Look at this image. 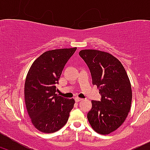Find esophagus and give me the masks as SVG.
<instances>
[{"label": "esophagus", "instance_id": "34e87169", "mask_svg": "<svg viewBox=\"0 0 150 150\" xmlns=\"http://www.w3.org/2000/svg\"><path fill=\"white\" fill-rule=\"evenodd\" d=\"M75 102H81V101H82L83 99H81V98L76 97V98H75Z\"/></svg>", "mask_w": 150, "mask_h": 150}]
</instances>
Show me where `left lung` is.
<instances>
[{"mask_svg":"<svg viewBox=\"0 0 150 150\" xmlns=\"http://www.w3.org/2000/svg\"><path fill=\"white\" fill-rule=\"evenodd\" d=\"M79 55L87 64L102 100H92L87 115L92 128L107 135L123 123L131 110L132 90L125 68L110 53L93 49L81 50Z\"/></svg>","mask_w":150,"mask_h":150,"instance_id":"obj_1","label":"left lung"}]
</instances>
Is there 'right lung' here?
<instances>
[{
  "mask_svg": "<svg viewBox=\"0 0 150 150\" xmlns=\"http://www.w3.org/2000/svg\"><path fill=\"white\" fill-rule=\"evenodd\" d=\"M76 49L75 47L46 51L29 69L25 83V105L32 123L40 132L54 133L67 122L75 100L58 96L56 85Z\"/></svg>",
  "mask_w": 150,
  "mask_h": 150,
  "instance_id": "obj_1",
  "label": "right lung"
}]
</instances>
